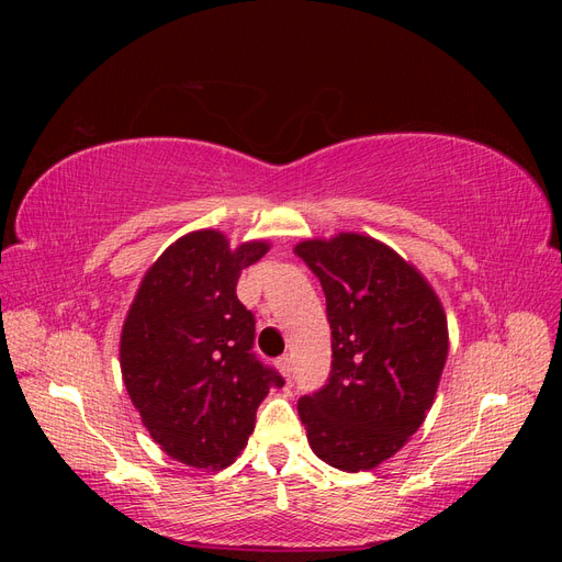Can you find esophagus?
Returning a JSON list of instances; mask_svg holds the SVG:
<instances>
[{
  "label": "esophagus",
  "mask_w": 562,
  "mask_h": 562,
  "mask_svg": "<svg viewBox=\"0 0 562 562\" xmlns=\"http://www.w3.org/2000/svg\"><path fill=\"white\" fill-rule=\"evenodd\" d=\"M277 366H279V370H281V375H283L285 380H291V375H293V361L288 359V356H281V359L277 361Z\"/></svg>",
  "instance_id": "1"
}]
</instances>
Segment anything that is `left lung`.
I'll return each mask as SVG.
<instances>
[{
    "instance_id": "8db88e82",
    "label": "left lung",
    "mask_w": 562,
    "mask_h": 562,
    "mask_svg": "<svg viewBox=\"0 0 562 562\" xmlns=\"http://www.w3.org/2000/svg\"><path fill=\"white\" fill-rule=\"evenodd\" d=\"M326 293L330 378L297 401L310 446L349 473L396 454L431 411L448 359L434 288L396 250L342 232L295 246Z\"/></svg>"
}]
</instances>
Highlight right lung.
Returning a JSON list of instances; mask_svg holds the SVG:
<instances>
[{
    "label": "right lung",
    "mask_w": 562,
    "mask_h": 562,
    "mask_svg": "<svg viewBox=\"0 0 562 562\" xmlns=\"http://www.w3.org/2000/svg\"><path fill=\"white\" fill-rule=\"evenodd\" d=\"M267 250V241L232 250L215 229L184 234L147 269L124 321L128 396L155 443L187 467H229L269 389L283 386L252 353L255 318L236 297L241 269Z\"/></svg>",
    "instance_id": "1"
}]
</instances>
